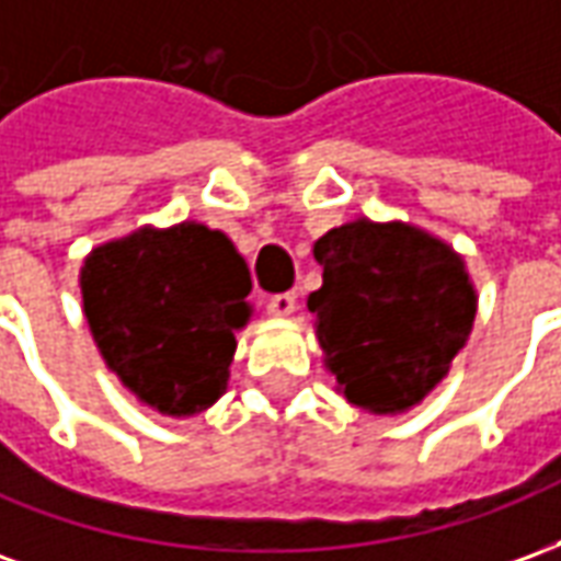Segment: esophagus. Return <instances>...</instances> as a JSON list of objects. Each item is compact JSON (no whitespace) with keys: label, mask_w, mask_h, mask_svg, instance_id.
<instances>
[{"label":"esophagus","mask_w":561,"mask_h":561,"mask_svg":"<svg viewBox=\"0 0 561 561\" xmlns=\"http://www.w3.org/2000/svg\"><path fill=\"white\" fill-rule=\"evenodd\" d=\"M294 309H297V300H294V294H273L267 304V312L276 318H288L294 316Z\"/></svg>","instance_id":"obj_1"}]
</instances>
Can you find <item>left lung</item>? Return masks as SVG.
I'll use <instances>...</instances> for the list:
<instances>
[{
	"label": "left lung",
	"mask_w": 561,
	"mask_h": 561,
	"mask_svg": "<svg viewBox=\"0 0 561 561\" xmlns=\"http://www.w3.org/2000/svg\"><path fill=\"white\" fill-rule=\"evenodd\" d=\"M309 294L324 366L345 400L373 414L414 409L466 345L478 294L462 257L405 221L354 219L316 243Z\"/></svg>",
	"instance_id": "obj_1"
}]
</instances>
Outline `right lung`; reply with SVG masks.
Masks as SVG:
<instances>
[{"label":"right lung","mask_w":561,"mask_h":561,"mask_svg":"<svg viewBox=\"0 0 561 561\" xmlns=\"http://www.w3.org/2000/svg\"><path fill=\"white\" fill-rule=\"evenodd\" d=\"M252 276L221 231L201 221L92 249L80 267L83 316L104 364L144 405L171 417L209 409L228 388Z\"/></svg>","instance_id":"right-lung-1"}]
</instances>
